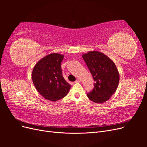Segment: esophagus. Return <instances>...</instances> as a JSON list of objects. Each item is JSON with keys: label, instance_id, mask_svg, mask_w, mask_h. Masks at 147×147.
<instances>
[{"label": "esophagus", "instance_id": "34e87169", "mask_svg": "<svg viewBox=\"0 0 147 147\" xmlns=\"http://www.w3.org/2000/svg\"><path fill=\"white\" fill-rule=\"evenodd\" d=\"M80 80H79V79L76 80V81L75 82V83H80Z\"/></svg>", "mask_w": 147, "mask_h": 147}]
</instances>
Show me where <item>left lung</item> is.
I'll return each mask as SVG.
<instances>
[{
	"instance_id": "8db88e82",
	"label": "left lung",
	"mask_w": 147,
	"mask_h": 147,
	"mask_svg": "<svg viewBox=\"0 0 147 147\" xmlns=\"http://www.w3.org/2000/svg\"><path fill=\"white\" fill-rule=\"evenodd\" d=\"M94 81V87L87 96L96 103L108 100L117 90L119 74L108 56L99 51H89L82 56Z\"/></svg>"
}]
</instances>
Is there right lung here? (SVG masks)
<instances>
[{
    "mask_svg": "<svg viewBox=\"0 0 147 147\" xmlns=\"http://www.w3.org/2000/svg\"><path fill=\"white\" fill-rule=\"evenodd\" d=\"M64 56L51 53L43 57L35 64L32 70V80L35 88L44 98L56 101L64 97L70 85L63 76L61 62Z\"/></svg>",
    "mask_w": 147,
    "mask_h": 147,
    "instance_id": "add662e5",
    "label": "right lung"
}]
</instances>
